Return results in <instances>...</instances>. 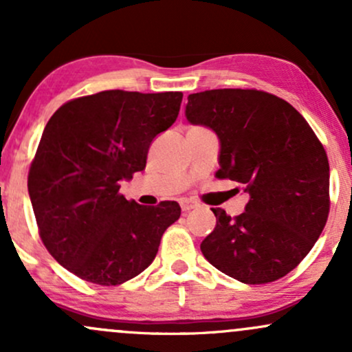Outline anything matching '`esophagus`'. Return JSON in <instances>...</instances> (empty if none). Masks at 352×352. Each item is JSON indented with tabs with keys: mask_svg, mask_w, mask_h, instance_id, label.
<instances>
[{
	"mask_svg": "<svg viewBox=\"0 0 352 352\" xmlns=\"http://www.w3.org/2000/svg\"><path fill=\"white\" fill-rule=\"evenodd\" d=\"M180 207H182V212H190V210L199 207V204H197V201H193V200H188V199H182L180 200Z\"/></svg>",
	"mask_w": 352,
	"mask_h": 352,
	"instance_id": "obj_1",
	"label": "esophagus"
}]
</instances>
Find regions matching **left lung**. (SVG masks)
Wrapping results in <instances>:
<instances>
[{"mask_svg": "<svg viewBox=\"0 0 352 352\" xmlns=\"http://www.w3.org/2000/svg\"><path fill=\"white\" fill-rule=\"evenodd\" d=\"M185 116L220 139L218 179L238 182L250 195L238 217L212 208L217 227L201 253L246 285L280 280L301 263L328 220L324 147L292 104L256 89L190 94Z\"/></svg>", "mask_w": 352, "mask_h": 352, "instance_id": "8db88e82", "label": "left lung"}]
</instances>
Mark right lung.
I'll return each mask as SVG.
<instances>
[{"label":"right lung","instance_id":"add662e5","mask_svg":"<svg viewBox=\"0 0 352 352\" xmlns=\"http://www.w3.org/2000/svg\"><path fill=\"white\" fill-rule=\"evenodd\" d=\"M182 92L102 91L67 100L44 127L28 173L39 236L80 280L117 286L142 273L179 220L177 201L144 207L120 182L147 164L152 140L177 120Z\"/></svg>","mask_w":352,"mask_h":352}]
</instances>
